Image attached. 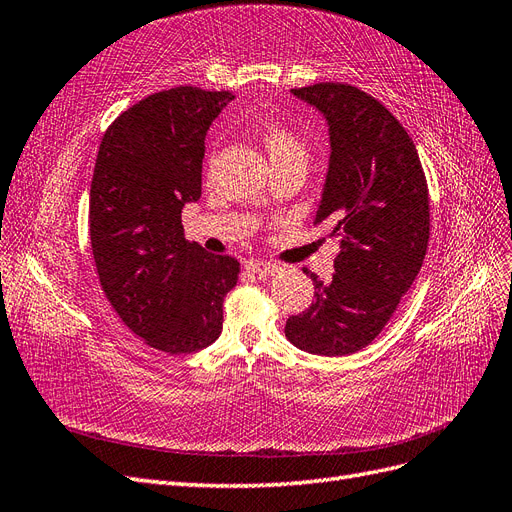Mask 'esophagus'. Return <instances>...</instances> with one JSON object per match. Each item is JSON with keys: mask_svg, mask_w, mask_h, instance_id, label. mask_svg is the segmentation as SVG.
I'll use <instances>...</instances> for the list:
<instances>
[{"mask_svg": "<svg viewBox=\"0 0 512 512\" xmlns=\"http://www.w3.org/2000/svg\"><path fill=\"white\" fill-rule=\"evenodd\" d=\"M245 269L252 273H258V275H273L277 271L273 262H267V260H247Z\"/></svg>", "mask_w": 512, "mask_h": 512, "instance_id": "34e87169", "label": "esophagus"}]
</instances>
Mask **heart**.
<instances>
[{
	"label": "heart",
	"instance_id": "1",
	"mask_svg": "<svg viewBox=\"0 0 512 512\" xmlns=\"http://www.w3.org/2000/svg\"><path fill=\"white\" fill-rule=\"evenodd\" d=\"M262 145H265L271 164L275 162H286V160H307V147L301 138L282 128V126H271L260 136Z\"/></svg>",
	"mask_w": 512,
	"mask_h": 512
}]
</instances>
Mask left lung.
<instances>
[{
    "label": "left lung",
    "instance_id": "obj_1",
    "mask_svg": "<svg viewBox=\"0 0 512 512\" xmlns=\"http://www.w3.org/2000/svg\"><path fill=\"white\" fill-rule=\"evenodd\" d=\"M329 128V168L316 224L342 237L335 275L314 280V301L286 322L290 342L312 354L365 348L391 320L421 271L429 243V194L416 147L365 91L342 83L290 89Z\"/></svg>",
    "mask_w": 512,
    "mask_h": 512
}]
</instances>
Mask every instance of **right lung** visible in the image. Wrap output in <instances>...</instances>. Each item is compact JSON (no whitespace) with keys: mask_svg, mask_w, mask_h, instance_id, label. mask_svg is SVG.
I'll list each match as a JSON object with an SVG mask.
<instances>
[{"mask_svg":"<svg viewBox=\"0 0 512 512\" xmlns=\"http://www.w3.org/2000/svg\"><path fill=\"white\" fill-rule=\"evenodd\" d=\"M228 91L175 87L123 111L91 179L89 235L113 309L151 348L192 354L222 333L239 262L185 241L181 209L200 198L205 136Z\"/></svg>","mask_w":512,"mask_h":512,"instance_id":"1","label":"right lung"}]
</instances>
